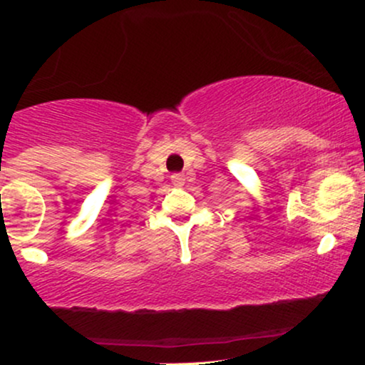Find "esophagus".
<instances>
[{"instance_id":"1","label":"esophagus","mask_w":365,"mask_h":365,"mask_svg":"<svg viewBox=\"0 0 365 365\" xmlns=\"http://www.w3.org/2000/svg\"><path fill=\"white\" fill-rule=\"evenodd\" d=\"M171 182H173V185L182 187L183 183H185V177H183V175H180V173H177V175H171Z\"/></svg>"}]
</instances>
